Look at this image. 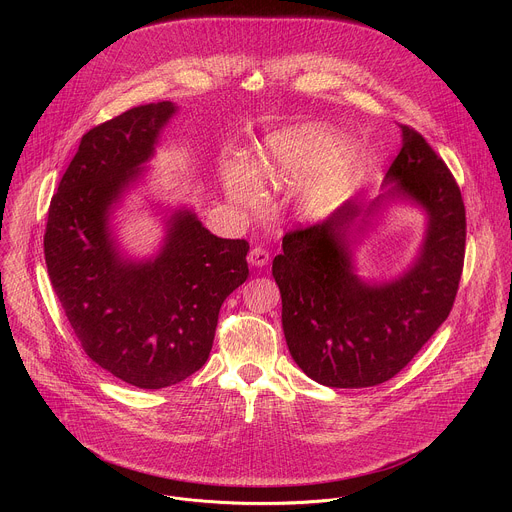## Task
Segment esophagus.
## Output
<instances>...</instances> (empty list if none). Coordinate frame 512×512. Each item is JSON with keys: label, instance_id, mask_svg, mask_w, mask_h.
Wrapping results in <instances>:
<instances>
[{"label": "esophagus", "instance_id": "obj_1", "mask_svg": "<svg viewBox=\"0 0 512 512\" xmlns=\"http://www.w3.org/2000/svg\"><path fill=\"white\" fill-rule=\"evenodd\" d=\"M267 261H269V251H265L263 247H253L249 251V263L251 265L263 267V265H267Z\"/></svg>", "mask_w": 512, "mask_h": 512}]
</instances>
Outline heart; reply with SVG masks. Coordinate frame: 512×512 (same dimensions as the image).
I'll return each instance as SVG.
<instances>
[{"instance_id":"obj_1","label":"heart","mask_w":512,"mask_h":512,"mask_svg":"<svg viewBox=\"0 0 512 512\" xmlns=\"http://www.w3.org/2000/svg\"><path fill=\"white\" fill-rule=\"evenodd\" d=\"M334 151L336 137L322 127L304 125L287 129L265 141L251 170L239 162L229 164L227 186L233 198L251 204L257 196L255 184L273 188L294 186L326 161L304 194L306 206L314 212H322L336 202L356 170V156L350 150H340L336 155Z\"/></svg>"}]
</instances>
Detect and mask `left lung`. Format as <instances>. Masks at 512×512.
I'll list each match as a JSON object with an SVG mask.
<instances>
[{
	"mask_svg": "<svg viewBox=\"0 0 512 512\" xmlns=\"http://www.w3.org/2000/svg\"><path fill=\"white\" fill-rule=\"evenodd\" d=\"M403 148L385 184L429 214L417 263L385 285H364L350 271L346 233L379 202H346L326 221L287 231L273 259L281 324L298 367L336 389L375 387L393 379L452 312L466 253L460 186L425 137L399 123Z\"/></svg>",
	"mask_w": 512,
	"mask_h": 512,
	"instance_id": "1",
	"label": "left lung"
}]
</instances>
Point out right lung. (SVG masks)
Returning a JSON list of instances; mask_svg holds the SVG:
<instances>
[{
    "mask_svg": "<svg viewBox=\"0 0 512 512\" xmlns=\"http://www.w3.org/2000/svg\"><path fill=\"white\" fill-rule=\"evenodd\" d=\"M170 101L139 105L95 125L50 200L44 259L85 354L113 377L162 389L206 362L223 302L247 279L249 243L206 231L178 212L166 247L148 263L121 261L107 210L154 152Z\"/></svg>",
    "mask_w": 512,
    "mask_h": 512,
    "instance_id": "right-lung-1",
    "label": "right lung"
}]
</instances>
